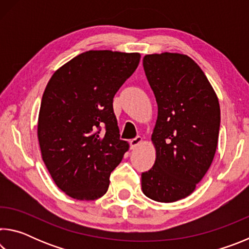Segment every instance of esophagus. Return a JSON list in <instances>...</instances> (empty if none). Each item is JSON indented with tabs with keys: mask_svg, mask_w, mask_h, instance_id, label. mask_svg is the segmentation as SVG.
<instances>
[{
	"mask_svg": "<svg viewBox=\"0 0 249 249\" xmlns=\"http://www.w3.org/2000/svg\"><path fill=\"white\" fill-rule=\"evenodd\" d=\"M142 142V138L141 136H136L135 138H133V140H130V142H129L130 148H132V149L136 148V147L140 145Z\"/></svg>",
	"mask_w": 249,
	"mask_h": 249,
	"instance_id": "1",
	"label": "esophagus"
}]
</instances>
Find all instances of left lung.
<instances>
[{
	"label": "left lung",
	"mask_w": 249,
	"mask_h": 249,
	"mask_svg": "<svg viewBox=\"0 0 249 249\" xmlns=\"http://www.w3.org/2000/svg\"><path fill=\"white\" fill-rule=\"evenodd\" d=\"M142 66L158 105L151 141L155 165L142 174V190L157 202L190 196L215 155L221 109L208 78L187 54H146Z\"/></svg>",
	"instance_id": "left-lung-1"
}]
</instances>
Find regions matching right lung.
<instances>
[{"label": "right lung", "mask_w": 249, "mask_h": 249, "mask_svg": "<svg viewBox=\"0 0 249 249\" xmlns=\"http://www.w3.org/2000/svg\"><path fill=\"white\" fill-rule=\"evenodd\" d=\"M140 60L138 53L89 50L60 67L46 87L37 127L41 157L57 187L73 199L103 196L128 150L113 98Z\"/></svg>", "instance_id": "1"}]
</instances>
